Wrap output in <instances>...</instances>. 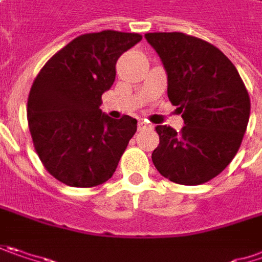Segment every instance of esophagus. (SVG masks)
<instances>
[{
    "mask_svg": "<svg viewBox=\"0 0 262 262\" xmlns=\"http://www.w3.org/2000/svg\"><path fill=\"white\" fill-rule=\"evenodd\" d=\"M138 129H139V130H145V129H152V124L146 123L145 120H139V123H138Z\"/></svg>",
    "mask_w": 262,
    "mask_h": 262,
    "instance_id": "34e87169",
    "label": "esophagus"
}]
</instances>
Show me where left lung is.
<instances>
[{
    "mask_svg": "<svg viewBox=\"0 0 262 262\" xmlns=\"http://www.w3.org/2000/svg\"><path fill=\"white\" fill-rule=\"evenodd\" d=\"M167 72V96L184 127L157 126L152 163L181 185H200L220 175L237 154L251 114V99L236 67L205 39L182 32H151Z\"/></svg>",
    "mask_w": 262,
    "mask_h": 262,
    "instance_id": "1",
    "label": "left lung"
}]
</instances>
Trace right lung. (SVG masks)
<instances>
[{"instance_id":"right-lung-1","label":"right lung","mask_w":262,"mask_h":262,"mask_svg":"<svg viewBox=\"0 0 262 262\" xmlns=\"http://www.w3.org/2000/svg\"><path fill=\"white\" fill-rule=\"evenodd\" d=\"M139 34H83L53 54L28 98V126L46 170L65 185L90 188L114 175L136 132V120H113L100 111L102 95L116 80L118 57Z\"/></svg>"}]
</instances>
